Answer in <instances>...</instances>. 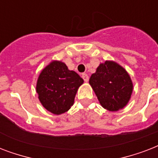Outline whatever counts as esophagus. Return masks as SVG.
<instances>
[{
    "instance_id": "1",
    "label": "esophagus",
    "mask_w": 158,
    "mask_h": 158,
    "mask_svg": "<svg viewBox=\"0 0 158 158\" xmlns=\"http://www.w3.org/2000/svg\"><path fill=\"white\" fill-rule=\"evenodd\" d=\"M82 78L84 79V80L85 82H89V75H88V74H85V73H84V74H82Z\"/></svg>"
}]
</instances>
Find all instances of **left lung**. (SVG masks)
Returning <instances> with one entry per match:
<instances>
[{
    "mask_svg": "<svg viewBox=\"0 0 158 158\" xmlns=\"http://www.w3.org/2000/svg\"><path fill=\"white\" fill-rule=\"evenodd\" d=\"M89 84L99 102L110 111L122 109L130 100L132 81L124 68L113 61H106L91 75Z\"/></svg>",
    "mask_w": 158,
    "mask_h": 158,
    "instance_id": "8db88e82",
    "label": "left lung"
}]
</instances>
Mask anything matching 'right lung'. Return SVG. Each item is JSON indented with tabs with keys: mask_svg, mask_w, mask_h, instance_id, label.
<instances>
[{
	"mask_svg": "<svg viewBox=\"0 0 158 158\" xmlns=\"http://www.w3.org/2000/svg\"><path fill=\"white\" fill-rule=\"evenodd\" d=\"M83 83L81 77L69 70L64 63L53 61L41 72L36 89L43 106L60 115L73 106L77 90Z\"/></svg>",
	"mask_w": 158,
	"mask_h": 158,
	"instance_id": "right-lung-1",
	"label": "right lung"
}]
</instances>
